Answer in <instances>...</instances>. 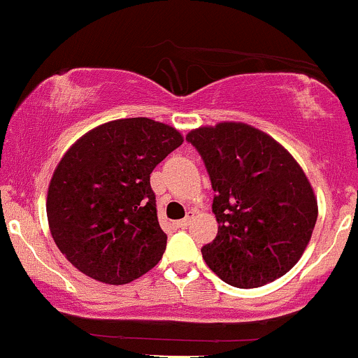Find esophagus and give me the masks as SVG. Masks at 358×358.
<instances>
[{
    "instance_id": "34e87169",
    "label": "esophagus",
    "mask_w": 358,
    "mask_h": 358,
    "mask_svg": "<svg viewBox=\"0 0 358 358\" xmlns=\"http://www.w3.org/2000/svg\"><path fill=\"white\" fill-rule=\"evenodd\" d=\"M193 217H195V213H193V212H188V215L185 217V219H182V220H178V222H176V227H180V229H185V227H188V225L192 224Z\"/></svg>"
}]
</instances>
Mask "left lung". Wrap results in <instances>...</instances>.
I'll list each match as a JSON object with an SVG mask.
<instances>
[{
  "label": "left lung",
  "mask_w": 358,
  "mask_h": 358,
  "mask_svg": "<svg viewBox=\"0 0 358 358\" xmlns=\"http://www.w3.org/2000/svg\"><path fill=\"white\" fill-rule=\"evenodd\" d=\"M213 192L219 232L203 245L207 266L236 287L281 278L305 252L318 205L301 166L279 143L244 122L188 133Z\"/></svg>",
  "instance_id": "obj_1"
}]
</instances>
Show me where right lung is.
<instances>
[{
  "mask_svg": "<svg viewBox=\"0 0 358 358\" xmlns=\"http://www.w3.org/2000/svg\"><path fill=\"white\" fill-rule=\"evenodd\" d=\"M183 143L175 127L148 117L106 122L73 145L52 176L47 217L72 266L108 285L153 269L166 249L150 175Z\"/></svg>",
  "mask_w": 358,
  "mask_h": 358,
  "instance_id": "1",
  "label": "right lung"
}]
</instances>
